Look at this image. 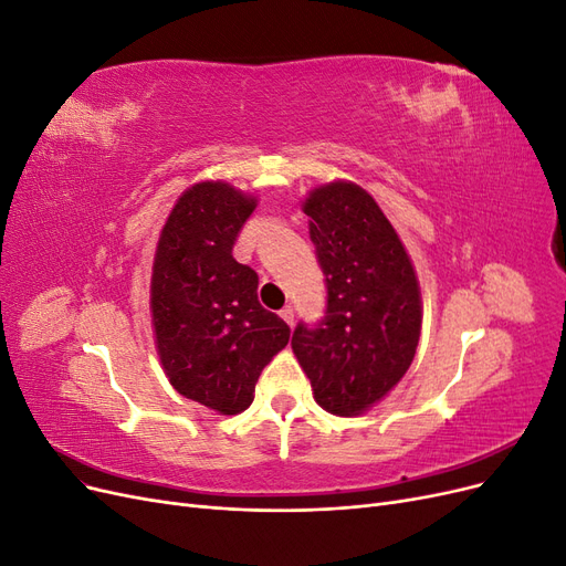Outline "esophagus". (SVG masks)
Returning a JSON list of instances; mask_svg holds the SVG:
<instances>
[{"label": "esophagus", "mask_w": 566, "mask_h": 566, "mask_svg": "<svg viewBox=\"0 0 566 566\" xmlns=\"http://www.w3.org/2000/svg\"><path fill=\"white\" fill-rule=\"evenodd\" d=\"M279 314H281V318H283L287 325L295 323V310H293V306H283V310H281Z\"/></svg>", "instance_id": "34e87169"}]
</instances>
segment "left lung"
<instances>
[{"label":"left lung","instance_id":"8db88e82","mask_svg":"<svg viewBox=\"0 0 566 566\" xmlns=\"http://www.w3.org/2000/svg\"><path fill=\"white\" fill-rule=\"evenodd\" d=\"M328 283L318 328L297 325L293 352L316 403L356 418L382 401L413 364L422 328L416 266L375 198L354 181H328L302 200Z\"/></svg>","mask_w":566,"mask_h":566}]
</instances>
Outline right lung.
<instances>
[{
	"mask_svg": "<svg viewBox=\"0 0 566 566\" xmlns=\"http://www.w3.org/2000/svg\"><path fill=\"white\" fill-rule=\"evenodd\" d=\"M256 198L227 181H198L169 210L150 271V323L163 370L181 397L235 416L264 366L290 339L256 300V273L233 243Z\"/></svg>",
	"mask_w": 566,
	"mask_h": 566,
	"instance_id": "1",
	"label": "right lung"
}]
</instances>
